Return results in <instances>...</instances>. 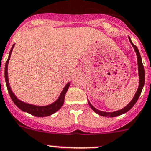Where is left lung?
<instances>
[{
    "mask_svg": "<svg viewBox=\"0 0 151 151\" xmlns=\"http://www.w3.org/2000/svg\"><path fill=\"white\" fill-rule=\"evenodd\" d=\"M129 40H130V44H132V46H133V48H134L135 52H136V55H137L138 70H139V87H138V90H137V91H136V94H135V96H134V97H133V99L131 100V101H130V102L129 103V104H127L125 107L122 108V110H117V111H115V112H111V113H110V112L100 111V110H97V109L95 108V107H93L91 104H90V102L89 101V100H88V104H89V105H90V107L93 109V111L96 112V113H98V114L100 115V116H105V117H107V116H109V117H116V116H120V115L124 114V113H127V112L129 111V110H130V109L133 107V105H134V104L136 103L138 99H139V97L140 96V94H141L142 90V89H143V87H144L145 70H144V66H143V64H142V61L141 55H140V53H139V50H138V48L136 47V46L134 45V44L132 43L131 39H130V37H129Z\"/></svg>",
    "mask_w": 151,
    "mask_h": 151,
    "instance_id": "1",
    "label": "left lung"
}]
</instances>
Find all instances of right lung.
Listing matches in <instances>:
<instances>
[{
  "label": "right lung",
  "instance_id": "add662e5",
  "mask_svg": "<svg viewBox=\"0 0 151 151\" xmlns=\"http://www.w3.org/2000/svg\"><path fill=\"white\" fill-rule=\"evenodd\" d=\"M15 46V44H13L12 49L10 50L9 54V58L7 59L6 62L5 64V81L6 84L7 90H8L9 93V96L12 99V101L15 103V105L18 107L19 109H21V110L24 112H27V113H29L31 115H33V116H37V117H44V116H48L50 115L53 114L54 113H55L56 111H58L61 107H62L63 104H64V97H65L66 93H67V90H68L69 87H70V83L68 82L66 86L64 87V90H62L61 93L60 94L59 97H58V99L53 102L52 104H50V105L47 106H36L33 105V104H27V103L24 102V101H21V100L18 99L16 96H15L13 93H12V90L10 88L9 84V80H8V72H7V67H8V64L9 61L10 56H11V53H12V50H13V47Z\"/></svg>",
  "mask_w": 151,
  "mask_h": 151
}]
</instances>
